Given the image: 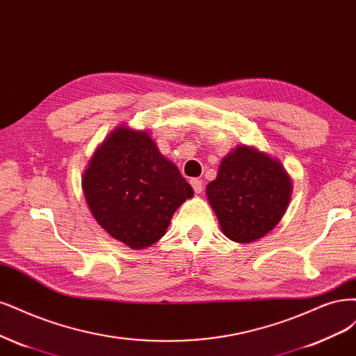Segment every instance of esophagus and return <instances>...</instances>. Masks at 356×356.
I'll use <instances>...</instances> for the list:
<instances>
[{
  "label": "esophagus",
  "instance_id": "obj_1",
  "mask_svg": "<svg viewBox=\"0 0 356 356\" xmlns=\"http://www.w3.org/2000/svg\"><path fill=\"white\" fill-rule=\"evenodd\" d=\"M190 184H191V187H193V190H194L195 194H200V193L203 191V184H202L200 179L193 178V179L190 181Z\"/></svg>",
  "mask_w": 356,
  "mask_h": 356
}]
</instances>
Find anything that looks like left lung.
Masks as SVG:
<instances>
[{
  "mask_svg": "<svg viewBox=\"0 0 356 356\" xmlns=\"http://www.w3.org/2000/svg\"><path fill=\"white\" fill-rule=\"evenodd\" d=\"M293 182L278 159L240 144L219 165L206 195L220 231L236 243H252L266 236L284 216Z\"/></svg>",
  "mask_w": 356,
  "mask_h": 356,
  "instance_id": "1",
  "label": "left lung"
}]
</instances>
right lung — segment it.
<instances>
[{"instance_id":"obj_1","label":"right lung","mask_w":356,"mask_h":356,"mask_svg":"<svg viewBox=\"0 0 356 356\" xmlns=\"http://www.w3.org/2000/svg\"><path fill=\"white\" fill-rule=\"evenodd\" d=\"M94 219L132 250L161 240L178 207L194 191L149 131L119 125L97 147L82 174Z\"/></svg>"}]
</instances>
